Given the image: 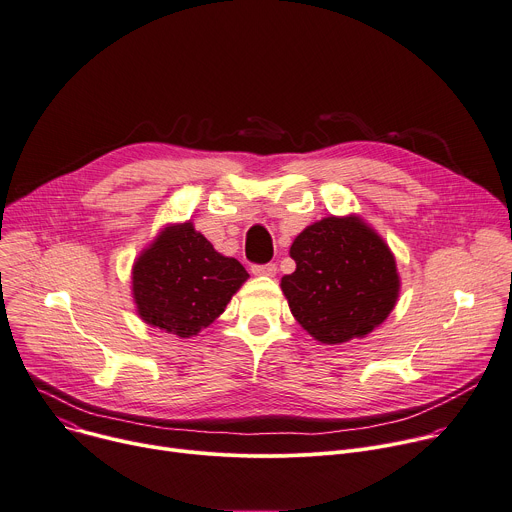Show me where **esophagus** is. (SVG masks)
Here are the masks:
<instances>
[{
	"label": "esophagus",
	"mask_w": 512,
	"mask_h": 512,
	"mask_svg": "<svg viewBox=\"0 0 512 512\" xmlns=\"http://www.w3.org/2000/svg\"><path fill=\"white\" fill-rule=\"evenodd\" d=\"M251 271H253L255 275L273 277L275 271H277V267H275V263H263V265H251Z\"/></svg>",
	"instance_id": "34e87169"
}]
</instances>
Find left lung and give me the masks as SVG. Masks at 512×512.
I'll return each mask as SVG.
<instances>
[{
    "label": "left lung",
    "mask_w": 512,
    "mask_h": 512,
    "mask_svg": "<svg viewBox=\"0 0 512 512\" xmlns=\"http://www.w3.org/2000/svg\"><path fill=\"white\" fill-rule=\"evenodd\" d=\"M296 269L282 277L290 310L320 343L365 337L392 312L400 282L386 243L359 218H324L290 249Z\"/></svg>",
    "instance_id": "1"
}]
</instances>
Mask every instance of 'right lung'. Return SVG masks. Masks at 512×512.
Instances as JSON below:
<instances>
[{
	"label": "right lung",
	"mask_w": 512,
	"mask_h": 512,
	"mask_svg": "<svg viewBox=\"0 0 512 512\" xmlns=\"http://www.w3.org/2000/svg\"><path fill=\"white\" fill-rule=\"evenodd\" d=\"M247 277L237 259L216 253L192 222H185L165 228L138 257L132 292L145 322L185 339L214 322Z\"/></svg>",
	"instance_id": "right-lung-1"
}]
</instances>
